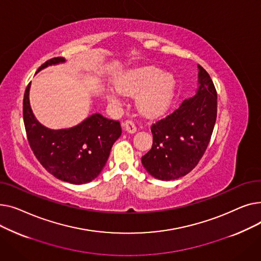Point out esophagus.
I'll use <instances>...</instances> for the list:
<instances>
[{
  "mask_svg": "<svg viewBox=\"0 0 261 261\" xmlns=\"http://www.w3.org/2000/svg\"><path fill=\"white\" fill-rule=\"evenodd\" d=\"M123 129H125L128 133H135L136 132V126L132 120H126L123 122Z\"/></svg>",
  "mask_w": 261,
  "mask_h": 261,
  "instance_id": "esophagus-1",
  "label": "esophagus"
}]
</instances>
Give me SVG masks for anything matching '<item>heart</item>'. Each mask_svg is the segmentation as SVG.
Wrapping results in <instances>:
<instances>
[{
  "label": "heart",
  "mask_w": 261,
  "mask_h": 261,
  "mask_svg": "<svg viewBox=\"0 0 261 261\" xmlns=\"http://www.w3.org/2000/svg\"><path fill=\"white\" fill-rule=\"evenodd\" d=\"M115 88L107 91V99L113 105L120 102V94L136 95V106L147 117H158L171 106L176 90L173 74L156 66L133 68L121 74L114 82Z\"/></svg>",
  "instance_id": "heart-1"
}]
</instances>
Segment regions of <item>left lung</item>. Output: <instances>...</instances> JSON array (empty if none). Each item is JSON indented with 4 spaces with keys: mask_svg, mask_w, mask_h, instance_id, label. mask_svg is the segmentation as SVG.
Listing matches in <instances>:
<instances>
[{
    "mask_svg": "<svg viewBox=\"0 0 261 261\" xmlns=\"http://www.w3.org/2000/svg\"><path fill=\"white\" fill-rule=\"evenodd\" d=\"M196 95L151 126L152 148L142 158L148 173L162 181L193 170L206 150L217 118V92L208 73L198 65Z\"/></svg>",
    "mask_w": 261,
    "mask_h": 261,
    "instance_id": "obj_1",
    "label": "left lung"
}]
</instances>
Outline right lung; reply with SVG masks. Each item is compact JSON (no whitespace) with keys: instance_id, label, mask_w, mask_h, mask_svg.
<instances>
[{"instance_id":"right-lung-1","label":"right lung","mask_w":261,"mask_h":261,"mask_svg":"<svg viewBox=\"0 0 261 261\" xmlns=\"http://www.w3.org/2000/svg\"><path fill=\"white\" fill-rule=\"evenodd\" d=\"M63 62L65 59L62 57L49 59L37 73L48 65ZM30 89L31 84L23 99L24 126L30 146L41 165L55 177L72 184L89 183L97 177L121 134L119 121L95 113L72 128H46L32 111Z\"/></svg>"}]
</instances>
